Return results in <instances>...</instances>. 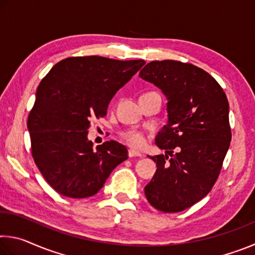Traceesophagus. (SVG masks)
I'll return each mask as SVG.
<instances>
[{
	"mask_svg": "<svg viewBox=\"0 0 255 255\" xmlns=\"http://www.w3.org/2000/svg\"><path fill=\"white\" fill-rule=\"evenodd\" d=\"M128 156L129 157H135V156L140 157L141 154L139 152H136V150H133V149H129L128 150Z\"/></svg>",
	"mask_w": 255,
	"mask_h": 255,
	"instance_id": "esophagus-1",
	"label": "esophagus"
}]
</instances>
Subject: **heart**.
I'll return each instance as SVG.
<instances>
[{
    "label": "heart",
    "mask_w": 255,
    "mask_h": 255,
    "mask_svg": "<svg viewBox=\"0 0 255 255\" xmlns=\"http://www.w3.org/2000/svg\"><path fill=\"white\" fill-rule=\"evenodd\" d=\"M123 139L130 146V147L135 149L143 148L146 143V137L141 131L135 130V129H130V130L124 131L122 133Z\"/></svg>",
    "instance_id": "1"
}]
</instances>
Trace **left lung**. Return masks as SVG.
<instances>
[{
	"mask_svg": "<svg viewBox=\"0 0 255 255\" xmlns=\"http://www.w3.org/2000/svg\"><path fill=\"white\" fill-rule=\"evenodd\" d=\"M139 77L162 90L169 117L155 138L166 154L150 157L157 169L145 196L155 209L179 213L208 195L221 173L232 139L230 105L217 81L192 64L155 60Z\"/></svg>",
	"mask_w": 255,
	"mask_h": 255,
	"instance_id": "1",
	"label": "left lung"
}]
</instances>
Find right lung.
<instances>
[{
	"label": "right lung",
	"mask_w": 255,
	"mask_h": 255,
	"mask_svg": "<svg viewBox=\"0 0 255 255\" xmlns=\"http://www.w3.org/2000/svg\"><path fill=\"white\" fill-rule=\"evenodd\" d=\"M144 64L143 59L68 57L41 80L27 125L34 163L59 195L94 196L128 158L118 141L93 148L88 129L91 118L105 117L111 99Z\"/></svg>",
	"instance_id": "right-lung-1"
}]
</instances>
